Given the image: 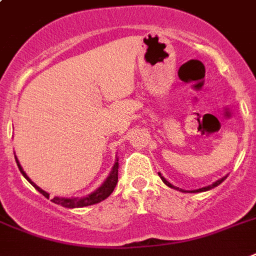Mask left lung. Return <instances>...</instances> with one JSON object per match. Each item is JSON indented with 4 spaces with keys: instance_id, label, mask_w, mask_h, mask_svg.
Masks as SVG:
<instances>
[{
    "instance_id": "1",
    "label": "left lung",
    "mask_w": 256,
    "mask_h": 256,
    "mask_svg": "<svg viewBox=\"0 0 256 256\" xmlns=\"http://www.w3.org/2000/svg\"><path fill=\"white\" fill-rule=\"evenodd\" d=\"M158 175H160V176H161L162 182H164V184L168 186V187H170V188L178 190V191H180V192H186L184 190H182V188H179V187H175V186L171 184L170 182L166 180V179H164V176H162L161 172H158ZM225 179H226V176H222V178L218 179V180H216V182H214V183H212V184H210V186H206V187H202V188H199V190H194V191H191V192H204V191H208V190H212V188H214V187H217V186H218V184H221V183H222V182L225 180Z\"/></svg>"
}]
</instances>
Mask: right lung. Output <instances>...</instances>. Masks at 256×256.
<instances>
[{
	"label": "right lung",
	"instance_id": "right-lung-1",
	"mask_svg": "<svg viewBox=\"0 0 256 256\" xmlns=\"http://www.w3.org/2000/svg\"><path fill=\"white\" fill-rule=\"evenodd\" d=\"M16 164H18L19 171L22 172L23 176H24V178H26L27 180H28L30 183H31V184H32L34 187H35L40 194H42V195L46 196V198L48 199V198H50V194L44 191V190L40 188L39 186L35 184V183H34L28 176H27V174L23 171L22 166H20V164H19L16 156ZM118 161H119V160L116 158L115 164L112 166V170H111L110 175L107 176V179H106V180L102 183V186H100L99 188L95 190L94 192L84 196V198H57V196H54V199L50 200V202H54V204H58V206H65V208H82V206H92V204H96V202L107 199V198L112 194V191L116 187V183H118V168H119V162Z\"/></svg>",
	"mask_w": 256,
	"mask_h": 256
}]
</instances>
